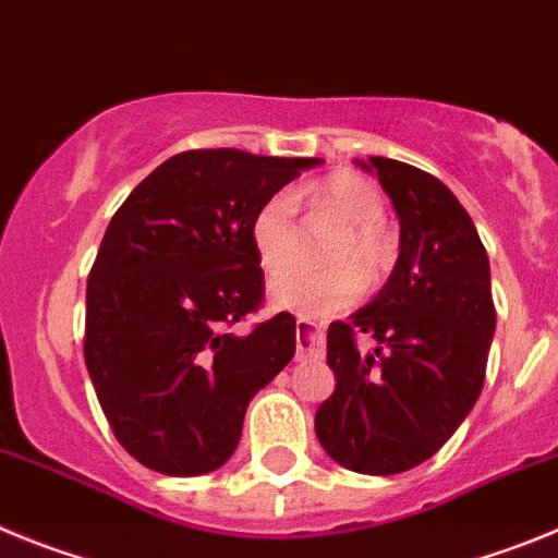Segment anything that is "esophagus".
Masks as SVG:
<instances>
[{"mask_svg":"<svg viewBox=\"0 0 558 558\" xmlns=\"http://www.w3.org/2000/svg\"><path fill=\"white\" fill-rule=\"evenodd\" d=\"M325 353V336L323 328L308 319V316H298V359H323Z\"/></svg>","mask_w":558,"mask_h":558,"instance_id":"obj_1","label":"esophagus"}]
</instances>
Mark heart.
Listing matches in <instances>:
<instances>
[{
    "label": "heart",
    "mask_w": 558,
    "mask_h": 558,
    "mask_svg": "<svg viewBox=\"0 0 558 558\" xmlns=\"http://www.w3.org/2000/svg\"><path fill=\"white\" fill-rule=\"evenodd\" d=\"M305 205L314 214L344 222V235L336 244V260H359L366 278L384 272L391 264L389 233L384 230V194L373 180L355 172H333L323 180L303 185L289 197H272L260 205L253 219V242L264 267L275 269L300 253L303 233H300L298 210ZM359 272L353 267L311 269L305 264H291L278 269L269 280V298L280 308L300 311V314H323L348 303L359 294Z\"/></svg>",
    "instance_id": "obj_1"
}]
</instances>
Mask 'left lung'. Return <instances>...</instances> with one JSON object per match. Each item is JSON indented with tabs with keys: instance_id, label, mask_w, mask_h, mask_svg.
Wrapping results in <instances>:
<instances>
[{
	"instance_id": "1",
	"label": "left lung",
	"mask_w": 558,
	"mask_h": 558,
	"mask_svg": "<svg viewBox=\"0 0 558 558\" xmlns=\"http://www.w3.org/2000/svg\"><path fill=\"white\" fill-rule=\"evenodd\" d=\"M400 219V255L373 303L330 323L336 389L314 416L316 439L341 466L395 475L436 453L484 389L495 336L489 258L448 185L403 160L369 158ZM359 332L379 348L361 356Z\"/></svg>"
}]
</instances>
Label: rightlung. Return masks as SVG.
Instances as JSON below:
<instances>
[{
    "label": "right lung",
    "mask_w": 558,
    "mask_h": 558,
    "mask_svg": "<svg viewBox=\"0 0 558 558\" xmlns=\"http://www.w3.org/2000/svg\"><path fill=\"white\" fill-rule=\"evenodd\" d=\"M323 158L189 149L113 214L85 289V366L122 448L163 475L214 473L258 389L294 355L289 311L228 333L264 300L253 219Z\"/></svg>",
    "instance_id": "right-lung-1"
}]
</instances>
